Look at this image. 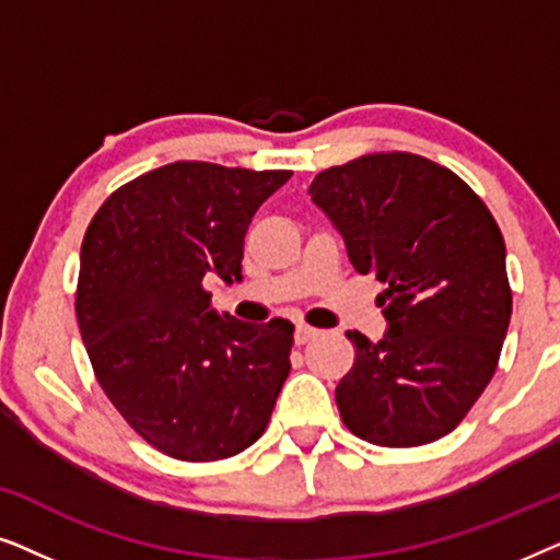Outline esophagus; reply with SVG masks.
Returning a JSON list of instances; mask_svg holds the SVG:
<instances>
[{"label":"esophagus","instance_id":"1","mask_svg":"<svg viewBox=\"0 0 560 560\" xmlns=\"http://www.w3.org/2000/svg\"><path fill=\"white\" fill-rule=\"evenodd\" d=\"M316 334H318L316 328H311V326L301 324V326L295 328V343H298V347H303V343H308V341H311L313 336H316Z\"/></svg>","mask_w":560,"mask_h":560}]
</instances>
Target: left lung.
<instances>
[{"label": "left lung", "mask_w": 560, "mask_h": 560, "mask_svg": "<svg viewBox=\"0 0 560 560\" xmlns=\"http://www.w3.org/2000/svg\"><path fill=\"white\" fill-rule=\"evenodd\" d=\"M311 198L357 272L385 290L387 334L349 331L354 366L336 387L343 425L389 448L439 441L500 362L512 316L504 240L454 171L412 152H372L320 171Z\"/></svg>", "instance_id": "left-lung-1"}]
</instances>
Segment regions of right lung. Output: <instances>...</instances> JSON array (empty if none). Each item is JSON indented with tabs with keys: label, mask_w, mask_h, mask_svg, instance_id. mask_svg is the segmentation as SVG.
I'll list each match as a JSON object with an SVG mask.
<instances>
[{
	"label": "right lung",
	"mask_w": 560,
	"mask_h": 560,
	"mask_svg": "<svg viewBox=\"0 0 560 560\" xmlns=\"http://www.w3.org/2000/svg\"><path fill=\"white\" fill-rule=\"evenodd\" d=\"M290 175L178 160L114 190L83 234L75 318L96 382L180 462L249 448L288 380L293 324L221 316L203 282L242 280L249 221Z\"/></svg>",
	"instance_id": "add662e5"
}]
</instances>
